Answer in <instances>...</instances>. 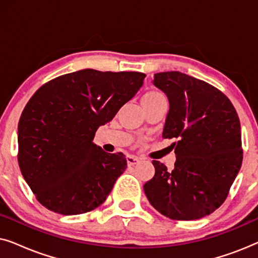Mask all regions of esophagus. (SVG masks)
Wrapping results in <instances>:
<instances>
[{"instance_id": "obj_1", "label": "esophagus", "mask_w": 258, "mask_h": 258, "mask_svg": "<svg viewBox=\"0 0 258 258\" xmlns=\"http://www.w3.org/2000/svg\"><path fill=\"white\" fill-rule=\"evenodd\" d=\"M140 162V158L136 157V156H132V155H129V156H126V163H128L129 167H132V165H135Z\"/></svg>"}]
</instances>
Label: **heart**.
I'll use <instances>...</instances> for the list:
<instances>
[{"label": "heart", "instance_id": "b5f03b06", "mask_svg": "<svg viewBox=\"0 0 258 258\" xmlns=\"http://www.w3.org/2000/svg\"><path fill=\"white\" fill-rule=\"evenodd\" d=\"M161 97H164L163 95H162L160 91H149V93H147L144 96L142 97V101H154V100H157V98H161Z\"/></svg>", "mask_w": 258, "mask_h": 258}]
</instances>
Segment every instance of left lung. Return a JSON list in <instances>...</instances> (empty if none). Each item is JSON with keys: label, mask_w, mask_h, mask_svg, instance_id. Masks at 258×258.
Returning a JSON list of instances; mask_svg holds the SVG:
<instances>
[{"label": "left lung", "mask_w": 258, "mask_h": 258, "mask_svg": "<svg viewBox=\"0 0 258 258\" xmlns=\"http://www.w3.org/2000/svg\"><path fill=\"white\" fill-rule=\"evenodd\" d=\"M169 112L162 137L174 139L172 170L153 161L143 185L151 206L171 220H199L227 199L242 165L241 123L230 100L211 84L179 72L155 74Z\"/></svg>", "instance_id": "8db88e82"}]
</instances>
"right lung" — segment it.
<instances>
[{"label":"right lung","mask_w":258,"mask_h":258,"mask_svg":"<svg viewBox=\"0 0 258 258\" xmlns=\"http://www.w3.org/2000/svg\"><path fill=\"white\" fill-rule=\"evenodd\" d=\"M137 72L83 69L43 84L19 122V165L38 202L61 215L94 210L126 168L122 153L93 142L142 87Z\"/></svg>","instance_id":"1"}]
</instances>
